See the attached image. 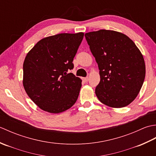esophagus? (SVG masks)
<instances>
[{
    "label": "esophagus",
    "instance_id": "1",
    "mask_svg": "<svg viewBox=\"0 0 156 156\" xmlns=\"http://www.w3.org/2000/svg\"><path fill=\"white\" fill-rule=\"evenodd\" d=\"M82 80H83V81L87 82H88L89 80V78H88V77H86V78H82Z\"/></svg>",
    "mask_w": 156,
    "mask_h": 156
}]
</instances>
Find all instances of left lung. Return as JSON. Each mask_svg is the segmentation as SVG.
<instances>
[{
  "label": "left lung",
  "mask_w": 156,
  "mask_h": 156,
  "mask_svg": "<svg viewBox=\"0 0 156 156\" xmlns=\"http://www.w3.org/2000/svg\"><path fill=\"white\" fill-rule=\"evenodd\" d=\"M97 62L101 80L95 94L112 108L129 105L137 97L145 76L144 56L128 36L112 30L85 34Z\"/></svg>",
  "instance_id": "obj_1"
}]
</instances>
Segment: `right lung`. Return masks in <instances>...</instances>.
<instances>
[{
  "label": "right lung",
  "instance_id": "right-lung-1",
  "mask_svg": "<svg viewBox=\"0 0 156 156\" xmlns=\"http://www.w3.org/2000/svg\"><path fill=\"white\" fill-rule=\"evenodd\" d=\"M84 33L60 34L43 38L23 62V85L29 97L42 110L60 113L78 97L82 80L72 73L73 59Z\"/></svg>",
  "mask_w": 156,
  "mask_h": 156
}]
</instances>
